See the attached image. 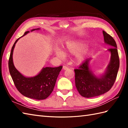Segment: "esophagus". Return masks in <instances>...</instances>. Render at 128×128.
<instances>
[{"label": "esophagus", "mask_w": 128, "mask_h": 128, "mask_svg": "<svg viewBox=\"0 0 128 128\" xmlns=\"http://www.w3.org/2000/svg\"><path fill=\"white\" fill-rule=\"evenodd\" d=\"M62 69H63L64 70H67L68 69V68L66 66H62Z\"/></svg>", "instance_id": "obj_1"}]
</instances>
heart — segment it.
Masks as SVG:
<instances>
[{
	"instance_id": "obj_1",
	"label": "heart",
	"mask_w": 128,
	"mask_h": 128,
	"mask_svg": "<svg viewBox=\"0 0 128 128\" xmlns=\"http://www.w3.org/2000/svg\"><path fill=\"white\" fill-rule=\"evenodd\" d=\"M87 46V43L83 40H78L70 41L66 43L65 51L67 54H76L79 52L75 56L74 62L76 64H80L85 60L88 51L85 50ZM56 56L60 58H63L65 53L60 50L56 51Z\"/></svg>"
}]
</instances>
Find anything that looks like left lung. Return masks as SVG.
I'll use <instances>...</instances> for the list:
<instances>
[{"instance_id":"8db88e82","label":"left lung","mask_w":128,"mask_h":128,"mask_svg":"<svg viewBox=\"0 0 128 128\" xmlns=\"http://www.w3.org/2000/svg\"><path fill=\"white\" fill-rule=\"evenodd\" d=\"M103 34L106 44L111 47L108 50L111 54L110 62L104 74L99 77L94 74L89 67L91 58L86 59L78 69L74 70L75 86L78 93L86 98L98 96L108 92L114 84L117 76L119 58L116 42L104 31H103Z\"/></svg>"}]
</instances>
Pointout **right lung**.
I'll list each match as a JSON object with an SVG mask.
<instances>
[{"mask_svg": "<svg viewBox=\"0 0 128 128\" xmlns=\"http://www.w3.org/2000/svg\"><path fill=\"white\" fill-rule=\"evenodd\" d=\"M40 29L39 28L33 29L31 31ZM29 32H25L22 36ZM20 38L16 40L12 47L8 62L11 76L16 88L24 96L34 100H44L52 92L57 78L62 66L43 68L39 74L31 78L24 76L15 68L12 59L14 49Z\"/></svg>", "mask_w": 128, "mask_h": 128, "instance_id": "add662e5", "label": "right lung"}]
</instances>
